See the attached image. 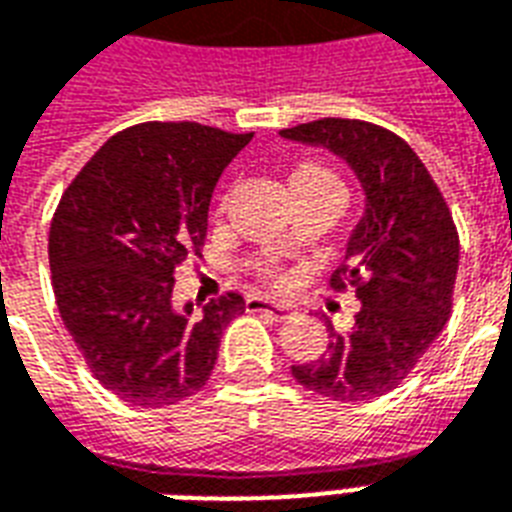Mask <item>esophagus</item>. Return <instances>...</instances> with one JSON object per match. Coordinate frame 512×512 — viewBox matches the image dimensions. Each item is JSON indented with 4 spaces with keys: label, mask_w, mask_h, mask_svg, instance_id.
<instances>
[{
    "label": "esophagus",
    "mask_w": 512,
    "mask_h": 512,
    "mask_svg": "<svg viewBox=\"0 0 512 512\" xmlns=\"http://www.w3.org/2000/svg\"><path fill=\"white\" fill-rule=\"evenodd\" d=\"M247 311L252 314H268L276 322H284V319L295 317V308L284 306V303H276V300H265V298H247Z\"/></svg>",
    "instance_id": "34e87169"
}]
</instances>
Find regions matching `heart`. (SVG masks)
Segmentation results:
<instances>
[{"label":"heart","mask_w":512,"mask_h":512,"mask_svg":"<svg viewBox=\"0 0 512 512\" xmlns=\"http://www.w3.org/2000/svg\"><path fill=\"white\" fill-rule=\"evenodd\" d=\"M287 187H290V193H330L338 195L343 201L341 182H338V177H335L333 171L325 169L322 163H298V166L290 171V177H287ZM265 279L273 284L284 282V276L276 271V268H268V271H265Z\"/></svg>","instance_id":"heart-1"}]
</instances>
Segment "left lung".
<instances>
[{
	"label": "left lung",
	"instance_id": "obj_1",
	"mask_svg": "<svg viewBox=\"0 0 512 512\" xmlns=\"http://www.w3.org/2000/svg\"><path fill=\"white\" fill-rule=\"evenodd\" d=\"M282 136L341 155L365 190V214L330 276L333 290L354 287L362 308L349 333L327 325L325 354L292 365V376L330 400H376L411 376L446 327L459 271L454 217L411 144L389 128L322 117Z\"/></svg>",
	"mask_w": 512,
	"mask_h": 512
}]
</instances>
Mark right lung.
I'll return each mask as SVG.
<instances>
[{"label":"right lung","mask_w":512,"mask_h":512,"mask_svg":"<svg viewBox=\"0 0 512 512\" xmlns=\"http://www.w3.org/2000/svg\"><path fill=\"white\" fill-rule=\"evenodd\" d=\"M252 134L201 123H139L101 144L50 222L58 311L88 368L112 395L163 408L209 381L222 330L244 314L225 292L193 317L171 306L174 271L201 257L222 169Z\"/></svg>","instance_id":"obj_1"}]
</instances>
